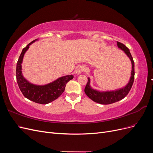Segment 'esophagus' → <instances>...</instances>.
<instances>
[{
	"label": "esophagus",
	"instance_id": "esophagus-1",
	"mask_svg": "<svg viewBox=\"0 0 153 153\" xmlns=\"http://www.w3.org/2000/svg\"><path fill=\"white\" fill-rule=\"evenodd\" d=\"M85 68L84 66H79L76 68V70H75V73L76 74V75H80V74H81L83 71H85Z\"/></svg>",
	"mask_w": 153,
	"mask_h": 153
}]
</instances>
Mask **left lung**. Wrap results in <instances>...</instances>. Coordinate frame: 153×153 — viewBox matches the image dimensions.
<instances>
[{"instance_id": "obj_1", "label": "left lung", "mask_w": 153, "mask_h": 153, "mask_svg": "<svg viewBox=\"0 0 153 153\" xmlns=\"http://www.w3.org/2000/svg\"><path fill=\"white\" fill-rule=\"evenodd\" d=\"M117 47L123 52L126 53V55L130 59L131 62V77L129 80L128 84L121 89H119L115 91H100L98 90L94 89L90 85V78L88 77L87 84L85 87V93L89 97L90 99L94 102H96L100 104L103 105H108L113 103H115L117 101L123 100L125 96H126L129 93L131 88L133 85L134 81V76H135V64H134L133 59L131 56V53L129 52V49L124 44L117 42Z\"/></svg>"}]
</instances>
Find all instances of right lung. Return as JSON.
Listing matches in <instances>:
<instances>
[{
    "label": "right lung",
    "instance_id": "add662e5",
    "mask_svg": "<svg viewBox=\"0 0 153 153\" xmlns=\"http://www.w3.org/2000/svg\"><path fill=\"white\" fill-rule=\"evenodd\" d=\"M36 39L27 45L22 50L16 64V81L21 92L26 98L39 104H48L57 99L65 90L67 83L73 78V75H66L57 78L55 81L48 84L39 85L31 84L23 76L22 71V64L24 55L29 46L34 43Z\"/></svg>",
    "mask_w": 153,
    "mask_h": 153
}]
</instances>
